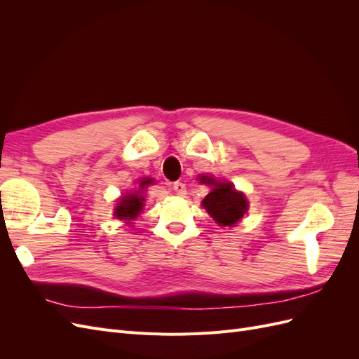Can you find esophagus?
Instances as JSON below:
<instances>
[{
  "instance_id": "esophagus-1",
  "label": "esophagus",
  "mask_w": 359,
  "mask_h": 359,
  "mask_svg": "<svg viewBox=\"0 0 359 359\" xmlns=\"http://www.w3.org/2000/svg\"><path fill=\"white\" fill-rule=\"evenodd\" d=\"M173 190L177 191L178 196H186V193H187V187H186V184L181 182V181L173 182Z\"/></svg>"
}]
</instances>
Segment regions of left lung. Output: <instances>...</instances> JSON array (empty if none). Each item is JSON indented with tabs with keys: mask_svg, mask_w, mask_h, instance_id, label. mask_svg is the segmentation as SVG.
Here are the masks:
<instances>
[{
	"mask_svg": "<svg viewBox=\"0 0 359 359\" xmlns=\"http://www.w3.org/2000/svg\"><path fill=\"white\" fill-rule=\"evenodd\" d=\"M198 180L211 187V191L202 201V206L217 224L233 227L243 219L248 210V201L243 191H238L232 182L217 181L208 175H201Z\"/></svg>",
	"mask_w": 359,
	"mask_h": 359,
	"instance_id": "obj_1",
	"label": "left lung"
}]
</instances>
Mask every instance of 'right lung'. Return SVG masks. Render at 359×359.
<instances>
[{
	"mask_svg": "<svg viewBox=\"0 0 359 359\" xmlns=\"http://www.w3.org/2000/svg\"><path fill=\"white\" fill-rule=\"evenodd\" d=\"M149 184H153V178H142L139 181V190L127 193L121 199H119V202L116 203L115 212H114L116 219L124 220L127 223L136 219V217L144 208V202H145L144 191L149 186Z\"/></svg>",
	"mask_w": 359,
	"mask_h": 359,
	"instance_id": "obj_1",
	"label": "right lung"
}]
</instances>
